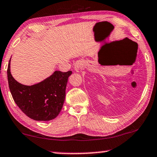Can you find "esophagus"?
I'll return each mask as SVG.
<instances>
[{"instance_id":"esophagus-1","label":"esophagus","mask_w":157,"mask_h":157,"mask_svg":"<svg viewBox=\"0 0 157 157\" xmlns=\"http://www.w3.org/2000/svg\"><path fill=\"white\" fill-rule=\"evenodd\" d=\"M84 65V61L82 60H77V61L75 62L74 69L76 72H80V70L82 69V67Z\"/></svg>"}]
</instances>
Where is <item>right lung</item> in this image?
<instances>
[{"instance_id": "1", "label": "right lung", "mask_w": 157, "mask_h": 157, "mask_svg": "<svg viewBox=\"0 0 157 157\" xmlns=\"http://www.w3.org/2000/svg\"><path fill=\"white\" fill-rule=\"evenodd\" d=\"M10 62V59L7 70L8 85L18 108L35 121H47L55 118L63 106L67 83L72 71H55L42 82L27 86L18 82L12 77Z\"/></svg>"}]
</instances>
